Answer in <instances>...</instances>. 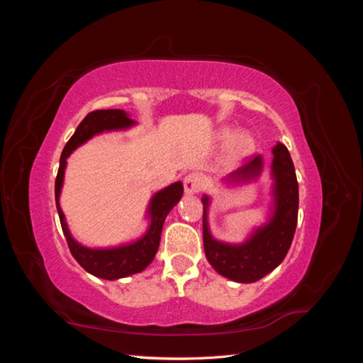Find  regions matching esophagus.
<instances>
[{
	"instance_id": "obj_1",
	"label": "esophagus",
	"mask_w": 363,
	"mask_h": 363,
	"mask_svg": "<svg viewBox=\"0 0 363 363\" xmlns=\"http://www.w3.org/2000/svg\"><path fill=\"white\" fill-rule=\"evenodd\" d=\"M183 184H184V192L189 194V195H194V194H199L201 189H203V177L200 174H189L186 175L184 180H183Z\"/></svg>"
}]
</instances>
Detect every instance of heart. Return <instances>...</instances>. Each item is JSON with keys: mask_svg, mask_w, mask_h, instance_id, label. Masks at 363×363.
Here are the masks:
<instances>
[{"mask_svg": "<svg viewBox=\"0 0 363 363\" xmlns=\"http://www.w3.org/2000/svg\"><path fill=\"white\" fill-rule=\"evenodd\" d=\"M218 139L219 142H223V144H228L230 140H233L230 143V156L233 159L250 156L251 152L255 151V139L248 133H238L235 136V130L224 128L219 131Z\"/></svg>", "mask_w": 363, "mask_h": 363, "instance_id": "b5f03b06", "label": "heart"}]
</instances>
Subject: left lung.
Segmentation results:
<instances>
[{"label":"left lung","mask_w":363,"mask_h":363,"mask_svg":"<svg viewBox=\"0 0 363 363\" xmlns=\"http://www.w3.org/2000/svg\"><path fill=\"white\" fill-rule=\"evenodd\" d=\"M274 211L269 223L257 228L244 244L232 245L213 239L207 225V207L211 200L203 196V242L208 263L221 276L252 283L276 269L292 244L296 219H298V182L288 148L279 144L272 148ZM262 171V157L257 156L228 175L227 180L256 179Z\"/></svg>","instance_id":"left-lung-1"}]
</instances>
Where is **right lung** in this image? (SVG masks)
<instances>
[{
    "label": "right lung",
    "instance_id": "right-lung-1",
    "mask_svg": "<svg viewBox=\"0 0 363 363\" xmlns=\"http://www.w3.org/2000/svg\"><path fill=\"white\" fill-rule=\"evenodd\" d=\"M131 125H135V121L130 119L128 115L124 111H121V108H108V111H95L87 113L62 151L60 167L56 177V188H54L62 230L65 238H67L71 255L87 272L106 280H118L131 276V274L144 271L150 265L159 250L164 218L168 216L171 208L180 201L183 195L182 182H175L169 184L168 188L155 194L148 206L150 227L147 233L131 244L100 250L83 247L72 238L59 204L67 159L77 147L84 144L92 136L103 133V131L124 130Z\"/></svg>",
    "mask_w": 363,
    "mask_h": 363
}]
</instances>
